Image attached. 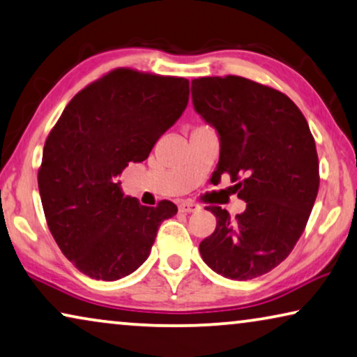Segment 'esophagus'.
Instances as JSON below:
<instances>
[{"label": "esophagus", "instance_id": "obj_1", "mask_svg": "<svg viewBox=\"0 0 357 357\" xmlns=\"http://www.w3.org/2000/svg\"><path fill=\"white\" fill-rule=\"evenodd\" d=\"M200 206L199 204H195L192 200H183L179 202V211L183 213H194V211H199Z\"/></svg>", "mask_w": 357, "mask_h": 357}]
</instances>
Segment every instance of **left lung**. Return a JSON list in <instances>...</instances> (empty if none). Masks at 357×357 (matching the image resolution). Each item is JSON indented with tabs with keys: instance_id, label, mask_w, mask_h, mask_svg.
Segmentation results:
<instances>
[{
	"instance_id": "1",
	"label": "left lung",
	"mask_w": 357,
	"mask_h": 357,
	"mask_svg": "<svg viewBox=\"0 0 357 357\" xmlns=\"http://www.w3.org/2000/svg\"><path fill=\"white\" fill-rule=\"evenodd\" d=\"M192 100L220 135L213 176L229 174L247 202L236 218L208 206L216 229L200 242V255L227 279L259 278L289 257L310 220L321 181L314 137L289 96L248 78H194Z\"/></svg>"
}]
</instances>
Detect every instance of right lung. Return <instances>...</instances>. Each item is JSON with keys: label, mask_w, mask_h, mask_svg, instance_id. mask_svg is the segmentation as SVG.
<instances>
[{"label": "right lung", "mask_w": 357, "mask_h": 357, "mask_svg": "<svg viewBox=\"0 0 357 357\" xmlns=\"http://www.w3.org/2000/svg\"><path fill=\"white\" fill-rule=\"evenodd\" d=\"M189 102V82L114 68L63 109L46 137L38 189L47 227L61 252L96 280H116L146 261L158 227L178 206H144L123 197L119 178L146 160Z\"/></svg>", "instance_id": "obj_1"}]
</instances>
